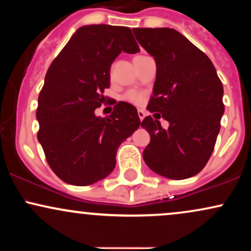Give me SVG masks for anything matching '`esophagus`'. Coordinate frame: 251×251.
Listing matches in <instances>:
<instances>
[{
  "label": "esophagus",
  "instance_id": "34e87169",
  "mask_svg": "<svg viewBox=\"0 0 251 251\" xmlns=\"http://www.w3.org/2000/svg\"><path fill=\"white\" fill-rule=\"evenodd\" d=\"M138 116H139V119L143 120L146 116V112L144 109H138Z\"/></svg>",
  "mask_w": 251,
  "mask_h": 251
}]
</instances>
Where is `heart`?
Wrapping results in <instances>:
<instances>
[{
    "instance_id": "heart-1",
    "label": "heart",
    "mask_w": 251,
    "mask_h": 251,
    "mask_svg": "<svg viewBox=\"0 0 251 251\" xmlns=\"http://www.w3.org/2000/svg\"><path fill=\"white\" fill-rule=\"evenodd\" d=\"M125 100L126 101H129L132 103H134V105H140V103H143L144 101V96L142 93H139V92L137 91H129L127 93L125 94Z\"/></svg>"
}]
</instances>
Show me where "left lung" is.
<instances>
[{
	"label": "left lung",
	"mask_w": 251,
	"mask_h": 251,
	"mask_svg": "<svg viewBox=\"0 0 251 251\" xmlns=\"http://www.w3.org/2000/svg\"><path fill=\"white\" fill-rule=\"evenodd\" d=\"M133 33L157 65L148 109L170 123L164 129L151 116L143 120L151 137L143 158L155 174L190 178L203 170L214 151L224 113L223 85L206 54L177 30L134 28Z\"/></svg>",
	"instance_id": "left-lung-1"
}]
</instances>
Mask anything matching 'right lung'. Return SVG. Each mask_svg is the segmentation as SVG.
Returning <instances> with one entry per match:
<instances>
[{
    "label": "right lung",
    "mask_w": 251,
    "mask_h": 251,
    "mask_svg": "<svg viewBox=\"0 0 251 251\" xmlns=\"http://www.w3.org/2000/svg\"><path fill=\"white\" fill-rule=\"evenodd\" d=\"M139 51L128 27H80L53 60L39 94L37 139L60 179L83 186L107 177L117 150L139 127L137 108L103 96L109 68L122 51ZM111 101L114 112L98 118L94 109Z\"/></svg>",
    "instance_id": "add662e5"
}]
</instances>
